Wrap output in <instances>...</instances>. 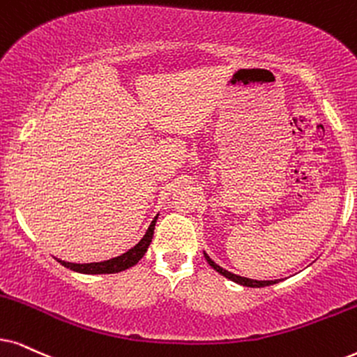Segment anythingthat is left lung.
<instances>
[{
    "label": "left lung",
    "instance_id": "left-lung-1",
    "mask_svg": "<svg viewBox=\"0 0 357 357\" xmlns=\"http://www.w3.org/2000/svg\"><path fill=\"white\" fill-rule=\"evenodd\" d=\"M204 257H206L207 264H209L211 267L215 270V272H219L220 275H224L225 278H229V280H232V282L238 283V285H243V287H250V288H260V287H268V285H273V283H277V280H252V278L241 277V275L231 273V272H227V270H225V268L219 267V265L215 264V261L212 260L211 257L206 254V252H204Z\"/></svg>",
    "mask_w": 357,
    "mask_h": 357
}]
</instances>
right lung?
<instances>
[{"instance_id": "obj_1", "label": "right lung", "mask_w": 357, "mask_h": 357, "mask_svg": "<svg viewBox=\"0 0 357 357\" xmlns=\"http://www.w3.org/2000/svg\"><path fill=\"white\" fill-rule=\"evenodd\" d=\"M156 219H158V214H156V218L151 220V224H150V227H148L146 234L143 236V238L137 243V245L132 247L130 250H126L125 254L115 257V259L103 260V261H92V264H72V261H64V260H59V259H57V261H59V264L64 265V267L74 270V272L89 273V275L119 273V272H121V270L133 267V265H137L138 260L146 254L148 247H150L153 234H155Z\"/></svg>"}]
</instances>
